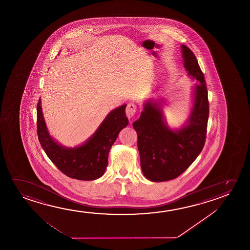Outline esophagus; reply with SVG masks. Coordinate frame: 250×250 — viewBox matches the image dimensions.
<instances>
[{
	"label": "esophagus",
	"instance_id": "esophagus-1",
	"mask_svg": "<svg viewBox=\"0 0 250 250\" xmlns=\"http://www.w3.org/2000/svg\"><path fill=\"white\" fill-rule=\"evenodd\" d=\"M137 111V106L136 104L130 103V104H127L126 109H125V113H126L127 118L131 119L133 116L135 115Z\"/></svg>",
	"mask_w": 250,
	"mask_h": 250
}]
</instances>
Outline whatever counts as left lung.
<instances>
[{"instance_id":"obj_1","label":"left lung","mask_w":250,"mask_h":250,"mask_svg":"<svg viewBox=\"0 0 250 250\" xmlns=\"http://www.w3.org/2000/svg\"><path fill=\"white\" fill-rule=\"evenodd\" d=\"M184 65L194 84L192 106L180 128L166 122L163 99H149L132 125L138 134V148L144 176L151 182H165L180 176L204 148L208 119V100L204 75L192 51L181 45Z\"/></svg>"}]
</instances>
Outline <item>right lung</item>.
I'll return each instance as SVG.
<instances>
[{
    "label": "right lung",
    "instance_id": "add662e5",
    "mask_svg": "<svg viewBox=\"0 0 250 250\" xmlns=\"http://www.w3.org/2000/svg\"><path fill=\"white\" fill-rule=\"evenodd\" d=\"M126 104L113 109L95 132L85 142L75 147H65L49 134L43 116L42 100L37 104V134L47 157L67 177L78 180H95L104 175L108 155L119 131L129 124Z\"/></svg>",
    "mask_w": 250,
    "mask_h": 250
}]
</instances>
